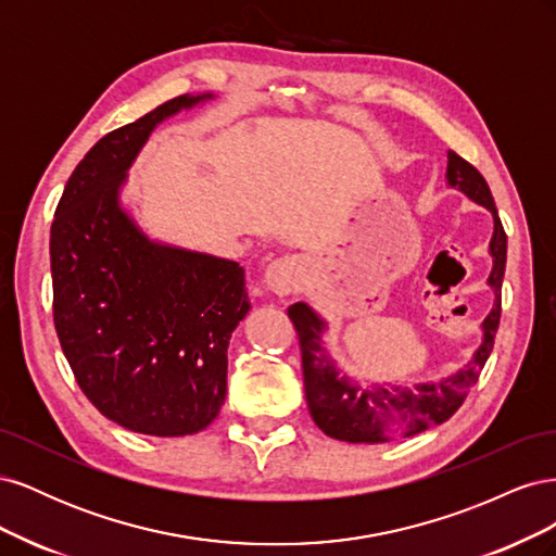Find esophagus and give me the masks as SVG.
Masks as SVG:
<instances>
[{"label":"esophagus","instance_id":"1","mask_svg":"<svg viewBox=\"0 0 556 556\" xmlns=\"http://www.w3.org/2000/svg\"><path fill=\"white\" fill-rule=\"evenodd\" d=\"M304 280V264L296 257H280L266 266L264 285L278 296L292 294Z\"/></svg>","mask_w":556,"mask_h":556}]
</instances>
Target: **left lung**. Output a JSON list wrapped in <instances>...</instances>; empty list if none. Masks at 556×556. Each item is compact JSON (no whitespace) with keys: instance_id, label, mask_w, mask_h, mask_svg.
I'll return each mask as SVG.
<instances>
[{"instance_id":"obj_1","label":"left lung","mask_w":556,"mask_h":556,"mask_svg":"<svg viewBox=\"0 0 556 556\" xmlns=\"http://www.w3.org/2000/svg\"><path fill=\"white\" fill-rule=\"evenodd\" d=\"M450 188L462 190L476 204L484 206L494 217V233L490 241V255L494 260L492 274L486 278L494 290V308L482 323V343L470 362L457 374L441 382H419L415 390L403 387H359L355 380L341 376L323 345V331L327 323L308 304L299 301L288 308L301 345V366H304L306 401L313 422L336 441L345 443H387L394 439H408L433 425H443L459 410L470 387L478 382L484 362L490 359L494 336L501 319V282L506 274L508 237L498 220V211L490 185L473 164L457 153H447Z\"/></svg>"}]
</instances>
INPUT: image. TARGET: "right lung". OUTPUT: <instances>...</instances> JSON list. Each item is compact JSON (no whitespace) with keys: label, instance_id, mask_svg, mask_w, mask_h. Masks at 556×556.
<instances>
[{"label":"right lung","instance_id":"obj_1","mask_svg":"<svg viewBox=\"0 0 556 556\" xmlns=\"http://www.w3.org/2000/svg\"><path fill=\"white\" fill-rule=\"evenodd\" d=\"M206 99L180 94L99 139L50 227L53 319L78 387L111 422L164 439L220 413L231 331L250 311L245 271L148 239L121 190L150 131Z\"/></svg>","mask_w":556,"mask_h":556}]
</instances>
